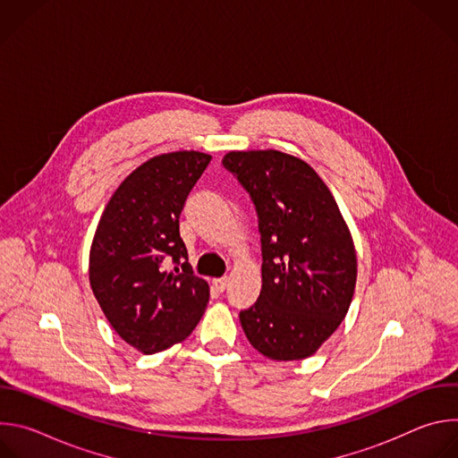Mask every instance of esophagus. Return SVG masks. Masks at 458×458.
Segmentation results:
<instances>
[{
    "mask_svg": "<svg viewBox=\"0 0 458 458\" xmlns=\"http://www.w3.org/2000/svg\"><path fill=\"white\" fill-rule=\"evenodd\" d=\"M226 284H228V277H219V279H214V286L217 292H225L226 290Z\"/></svg>",
    "mask_w": 458,
    "mask_h": 458,
    "instance_id": "34e87169",
    "label": "esophagus"
}]
</instances>
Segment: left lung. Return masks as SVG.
I'll return each instance as SVG.
<instances>
[{"label": "left lung", "mask_w": 458, "mask_h": 458, "mask_svg": "<svg viewBox=\"0 0 458 458\" xmlns=\"http://www.w3.org/2000/svg\"><path fill=\"white\" fill-rule=\"evenodd\" d=\"M223 166L250 193L263 250V288L239 313L242 330L268 359H306L352 304V233L332 191L302 159L279 150L228 152Z\"/></svg>", "instance_id": "left-lung-1"}]
</instances>
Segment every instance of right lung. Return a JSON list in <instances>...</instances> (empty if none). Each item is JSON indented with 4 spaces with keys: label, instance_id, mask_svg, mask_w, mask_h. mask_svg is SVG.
Returning a JSON list of instances; mask_svg holds the SVG:
<instances>
[{
    "label": "right lung",
    "instance_id": "obj_1",
    "mask_svg": "<svg viewBox=\"0 0 458 458\" xmlns=\"http://www.w3.org/2000/svg\"><path fill=\"white\" fill-rule=\"evenodd\" d=\"M210 159L182 150L143 163L114 191L92 241V292L117 335L147 355L184 341L210 299L179 235L184 201Z\"/></svg>",
    "mask_w": 458,
    "mask_h": 458
}]
</instances>
